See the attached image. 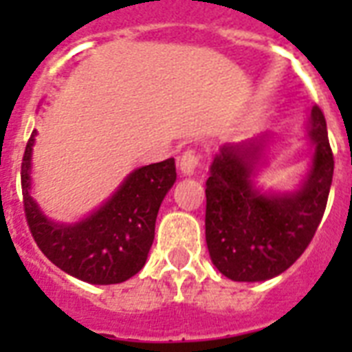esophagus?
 Returning a JSON list of instances; mask_svg holds the SVG:
<instances>
[{
    "mask_svg": "<svg viewBox=\"0 0 352 352\" xmlns=\"http://www.w3.org/2000/svg\"><path fill=\"white\" fill-rule=\"evenodd\" d=\"M199 164V155L192 149H188L184 153L181 155V159H179V170L184 177H192L195 175V170H197Z\"/></svg>",
    "mask_w": 352,
    "mask_h": 352,
    "instance_id": "obj_1",
    "label": "esophagus"
}]
</instances>
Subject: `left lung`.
Listing matches in <instances>:
<instances>
[{"label": "left lung", "mask_w": 352, "mask_h": 352, "mask_svg": "<svg viewBox=\"0 0 352 352\" xmlns=\"http://www.w3.org/2000/svg\"><path fill=\"white\" fill-rule=\"evenodd\" d=\"M305 138L312 157L292 190L259 184L274 151L272 133L221 146L206 181V245L210 259L232 281H267L303 254L327 206L334 159L327 124L312 107Z\"/></svg>", "instance_id": "8db88e82"}]
</instances>
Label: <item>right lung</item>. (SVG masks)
<instances>
[{"instance_id": "1", "label": "right lung", "mask_w": 352, "mask_h": 352, "mask_svg": "<svg viewBox=\"0 0 352 352\" xmlns=\"http://www.w3.org/2000/svg\"><path fill=\"white\" fill-rule=\"evenodd\" d=\"M32 131L21 164L25 215L40 250L58 268L91 285H115L142 270L153 245L155 221L175 184V160L133 170L91 214L73 223L52 221L32 197Z\"/></svg>"}]
</instances>
